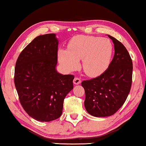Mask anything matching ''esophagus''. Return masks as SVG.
<instances>
[{
    "label": "esophagus",
    "mask_w": 146,
    "mask_h": 146,
    "mask_svg": "<svg viewBox=\"0 0 146 146\" xmlns=\"http://www.w3.org/2000/svg\"><path fill=\"white\" fill-rule=\"evenodd\" d=\"M73 82L74 84L78 85V84H80L81 83V80H80V79L78 78H75L74 79Z\"/></svg>",
    "instance_id": "34e87169"
}]
</instances>
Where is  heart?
<instances>
[{"label":"heart","instance_id":"b5f03b06","mask_svg":"<svg viewBox=\"0 0 146 146\" xmlns=\"http://www.w3.org/2000/svg\"><path fill=\"white\" fill-rule=\"evenodd\" d=\"M68 50H60L58 60L67 71H74L80 66L87 76L96 77L106 70L111 62L113 45L110 40L101 37L78 36L69 42Z\"/></svg>","mask_w":146,"mask_h":146}]
</instances>
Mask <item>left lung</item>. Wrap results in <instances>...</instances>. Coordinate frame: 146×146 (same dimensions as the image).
Instances as JSON below:
<instances>
[{
  "label": "left lung",
  "mask_w": 146,
  "mask_h": 146,
  "mask_svg": "<svg viewBox=\"0 0 146 146\" xmlns=\"http://www.w3.org/2000/svg\"><path fill=\"white\" fill-rule=\"evenodd\" d=\"M114 45V56L104 72L95 78L84 80L85 108L95 117L114 114L122 106L130 91L133 64L125 47L108 35Z\"/></svg>",
  "instance_id": "8db88e82"
}]
</instances>
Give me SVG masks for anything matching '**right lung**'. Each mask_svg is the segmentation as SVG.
I'll use <instances>...</instances> for the list:
<instances>
[{"mask_svg":"<svg viewBox=\"0 0 146 146\" xmlns=\"http://www.w3.org/2000/svg\"><path fill=\"white\" fill-rule=\"evenodd\" d=\"M58 40L55 34L36 37L18 58L15 84L22 106L40 121L60 117L64 100L73 89V75L56 70Z\"/></svg>","mask_w":146,"mask_h":146,"instance_id":"1","label":"right lung"}]
</instances>
